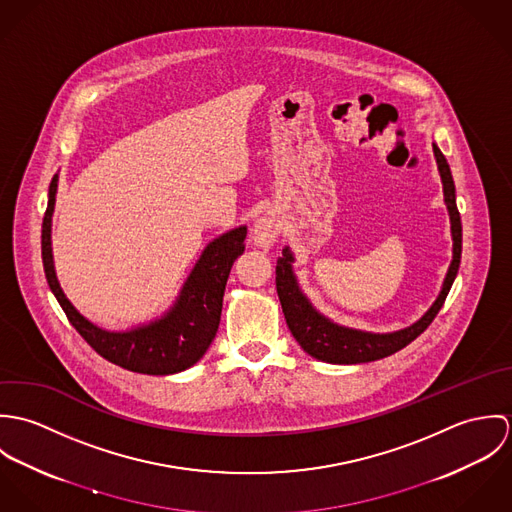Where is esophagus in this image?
Wrapping results in <instances>:
<instances>
[{"label": "esophagus", "mask_w": 512, "mask_h": 512, "mask_svg": "<svg viewBox=\"0 0 512 512\" xmlns=\"http://www.w3.org/2000/svg\"><path fill=\"white\" fill-rule=\"evenodd\" d=\"M278 238V224L276 220L270 219V217H260V219L254 222V242L258 246H272Z\"/></svg>", "instance_id": "obj_1"}]
</instances>
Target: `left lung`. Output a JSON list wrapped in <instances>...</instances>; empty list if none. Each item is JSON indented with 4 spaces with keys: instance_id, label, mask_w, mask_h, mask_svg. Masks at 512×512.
Here are the masks:
<instances>
[{
    "instance_id": "obj_1",
    "label": "left lung",
    "mask_w": 512,
    "mask_h": 512,
    "mask_svg": "<svg viewBox=\"0 0 512 512\" xmlns=\"http://www.w3.org/2000/svg\"><path fill=\"white\" fill-rule=\"evenodd\" d=\"M432 147L438 163L441 185H443V201L449 213L453 256L436 301L416 323L392 333H372V331H361V329L335 323L333 319L319 313L313 307V303L307 299V295L301 292L297 276L293 272L295 256L290 246H284L282 258L278 260V266H276V290H278L284 317L292 331L293 339L313 359L331 363V365H361V363L384 359L404 349L418 335H422L438 315L447 293L451 290V284L457 276L459 262H461V217L455 203V183H453L447 159L436 144H432Z\"/></svg>"
}]
</instances>
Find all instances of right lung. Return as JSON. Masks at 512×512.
Masks as SVG:
<instances>
[{
	"mask_svg": "<svg viewBox=\"0 0 512 512\" xmlns=\"http://www.w3.org/2000/svg\"><path fill=\"white\" fill-rule=\"evenodd\" d=\"M57 187L59 173L49 185L41 256L47 284L82 339L106 361L140 374H175L201 361L217 335L226 280L234 260L244 252L248 228H232L205 246L181 292L163 315L126 331H108L88 321L59 284L51 244Z\"/></svg>",
	"mask_w": 512,
	"mask_h": 512,
	"instance_id": "obj_1",
	"label": "right lung"
}]
</instances>
